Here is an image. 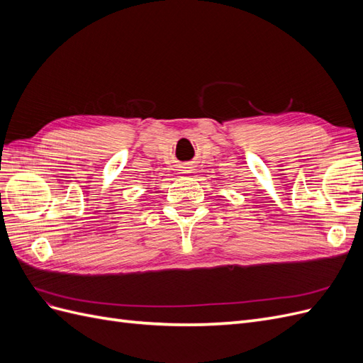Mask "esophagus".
I'll list each match as a JSON object with an SVG mask.
<instances>
[{
	"label": "esophagus",
	"mask_w": 363,
	"mask_h": 363,
	"mask_svg": "<svg viewBox=\"0 0 363 363\" xmlns=\"http://www.w3.org/2000/svg\"><path fill=\"white\" fill-rule=\"evenodd\" d=\"M183 171H191V169H183Z\"/></svg>",
	"instance_id": "1"
}]
</instances>
